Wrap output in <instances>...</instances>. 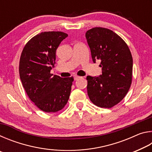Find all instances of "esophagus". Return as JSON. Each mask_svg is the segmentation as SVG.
<instances>
[{
	"label": "esophagus",
	"mask_w": 152,
	"mask_h": 152,
	"mask_svg": "<svg viewBox=\"0 0 152 152\" xmlns=\"http://www.w3.org/2000/svg\"><path fill=\"white\" fill-rule=\"evenodd\" d=\"M74 80H79L80 78H81L82 77L79 76H77V75H75V76H74Z\"/></svg>",
	"instance_id": "1"
}]
</instances>
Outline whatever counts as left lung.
<instances>
[{
  "label": "left lung",
  "instance_id": "obj_1",
  "mask_svg": "<svg viewBox=\"0 0 152 152\" xmlns=\"http://www.w3.org/2000/svg\"><path fill=\"white\" fill-rule=\"evenodd\" d=\"M86 38L93 62L101 60L102 74L87 76V92L96 106L111 108L119 103L130 88L133 58L128 45L117 33L107 28L87 31Z\"/></svg>",
  "mask_w": 152,
  "mask_h": 152
}]
</instances>
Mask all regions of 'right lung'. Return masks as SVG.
<instances>
[{
	"label": "right lung",
	"mask_w": 152,
	"mask_h": 152,
	"mask_svg": "<svg viewBox=\"0 0 152 152\" xmlns=\"http://www.w3.org/2000/svg\"><path fill=\"white\" fill-rule=\"evenodd\" d=\"M68 34L45 31L32 37L22 51L19 76L29 99L39 109L56 113L70 97L73 77L61 78L50 73L56 64V50Z\"/></svg>",
	"instance_id": "add662e5"
}]
</instances>
